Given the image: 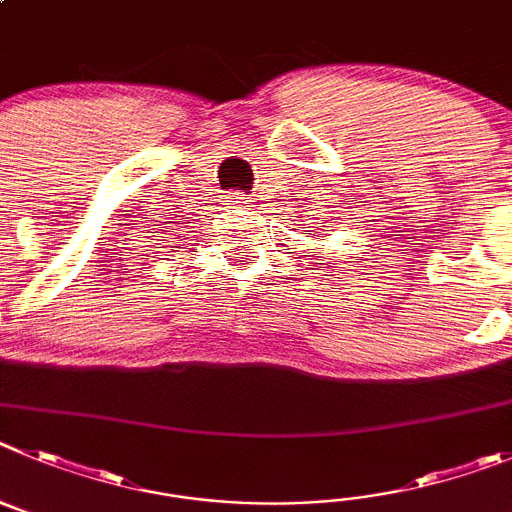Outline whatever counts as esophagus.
<instances>
[{
  "label": "esophagus",
  "instance_id": "34e87169",
  "mask_svg": "<svg viewBox=\"0 0 512 512\" xmlns=\"http://www.w3.org/2000/svg\"><path fill=\"white\" fill-rule=\"evenodd\" d=\"M232 204L239 206V209H247V206L252 204L250 196H245V193H232Z\"/></svg>",
  "mask_w": 512,
  "mask_h": 512
}]
</instances>
